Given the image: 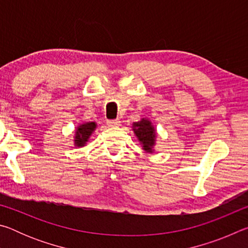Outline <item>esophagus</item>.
<instances>
[{
    "mask_svg": "<svg viewBox=\"0 0 248 248\" xmlns=\"http://www.w3.org/2000/svg\"><path fill=\"white\" fill-rule=\"evenodd\" d=\"M107 125L109 127H119L120 125V120L119 119H112L107 121Z\"/></svg>",
    "mask_w": 248,
    "mask_h": 248,
    "instance_id": "esophagus-1",
    "label": "esophagus"
}]
</instances>
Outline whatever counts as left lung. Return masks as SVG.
<instances>
[{"mask_svg":"<svg viewBox=\"0 0 248 248\" xmlns=\"http://www.w3.org/2000/svg\"><path fill=\"white\" fill-rule=\"evenodd\" d=\"M133 127L134 133H136L138 139H139L142 145H143L144 150L148 151V152H151L152 151L151 148L153 146L155 141V131L152 124H151L149 120L142 119L139 123H134Z\"/></svg>","mask_w":248,"mask_h":248,"instance_id":"8db88e82","label":"left lung"}]
</instances>
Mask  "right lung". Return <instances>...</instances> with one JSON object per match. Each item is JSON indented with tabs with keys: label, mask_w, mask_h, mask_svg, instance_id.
Here are the masks:
<instances>
[{
	"label": "right lung",
	"mask_w": 248,
	"mask_h": 248,
	"mask_svg": "<svg viewBox=\"0 0 248 248\" xmlns=\"http://www.w3.org/2000/svg\"><path fill=\"white\" fill-rule=\"evenodd\" d=\"M95 128H96L95 123H87L79 125L77 130V132H75V134H77V138H75V139H77L75 140V144L78 146H83L85 144V142L87 141V139H89Z\"/></svg>",
	"instance_id": "obj_1"
}]
</instances>
